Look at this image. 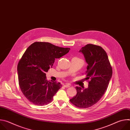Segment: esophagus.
Returning <instances> with one entry per match:
<instances>
[{"label": "esophagus", "instance_id": "34e87169", "mask_svg": "<svg viewBox=\"0 0 130 130\" xmlns=\"http://www.w3.org/2000/svg\"><path fill=\"white\" fill-rule=\"evenodd\" d=\"M64 87H69L70 86L69 85H68V84H66L64 85Z\"/></svg>", "mask_w": 130, "mask_h": 130}]
</instances>
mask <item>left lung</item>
<instances>
[{
  "label": "left lung",
  "instance_id": "left-lung-1",
  "mask_svg": "<svg viewBox=\"0 0 130 130\" xmlns=\"http://www.w3.org/2000/svg\"><path fill=\"white\" fill-rule=\"evenodd\" d=\"M88 65L86 71L87 88L76 87L77 95L70 99L76 106L88 108L97 103L106 91L112 76V68L105 51L100 46L87 44L80 50Z\"/></svg>",
  "mask_w": 130,
  "mask_h": 130
}]
</instances>
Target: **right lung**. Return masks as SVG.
Returning a JSON list of instances; mask_svg holds the SVG:
<instances>
[{"label":"right lung","instance_id":"1","mask_svg":"<svg viewBox=\"0 0 130 130\" xmlns=\"http://www.w3.org/2000/svg\"><path fill=\"white\" fill-rule=\"evenodd\" d=\"M69 48L48 42H36L25 51L17 65L18 83L22 92L31 103L44 105L50 103L61 88L60 82L49 81L46 72L52 67L55 59L67 54Z\"/></svg>","mask_w":130,"mask_h":130}]
</instances>
